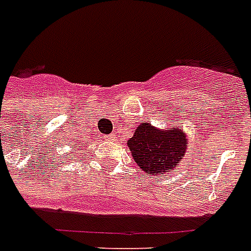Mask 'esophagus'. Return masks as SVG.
Wrapping results in <instances>:
<instances>
[{
    "label": "esophagus",
    "instance_id": "1",
    "mask_svg": "<svg viewBox=\"0 0 251 251\" xmlns=\"http://www.w3.org/2000/svg\"><path fill=\"white\" fill-rule=\"evenodd\" d=\"M104 138H105L106 141H114L116 139V134H109V135H105Z\"/></svg>",
    "mask_w": 251,
    "mask_h": 251
}]
</instances>
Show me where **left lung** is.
<instances>
[{
	"mask_svg": "<svg viewBox=\"0 0 251 251\" xmlns=\"http://www.w3.org/2000/svg\"><path fill=\"white\" fill-rule=\"evenodd\" d=\"M186 134L171 126L169 130L157 129L143 122L127 141L134 161L149 175H161L176 171L187 149Z\"/></svg>",
	"mask_w": 251,
	"mask_h": 251,
	"instance_id": "8db88e82",
	"label": "left lung"
}]
</instances>
